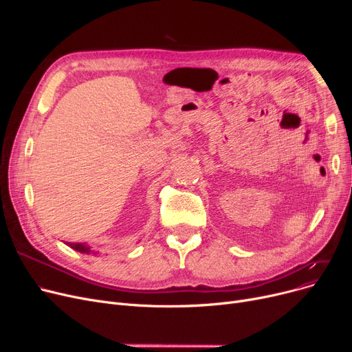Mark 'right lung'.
Here are the masks:
<instances>
[{
  "label": "right lung",
  "instance_id": "right-lung-1",
  "mask_svg": "<svg viewBox=\"0 0 352 352\" xmlns=\"http://www.w3.org/2000/svg\"><path fill=\"white\" fill-rule=\"evenodd\" d=\"M68 247H71L72 250H76L78 252H84V254H89L91 250L87 244H82V243H67Z\"/></svg>",
  "mask_w": 352,
  "mask_h": 352
}]
</instances>
